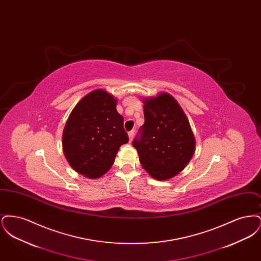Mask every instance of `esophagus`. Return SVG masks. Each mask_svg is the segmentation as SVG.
Returning <instances> with one entry per match:
<instances>
[{"label": "esophagus", "instance_id": "1", "mask_svg": "<svg viewBox=\"0 0 261 261\" xmlns=\"http://www.w3.org/2000/svg\"><path fill=\"white\" fill-rule=\"evenodd\" d=\"M134 135H135V131H134V130H132V131H130V132L128 133L129 142H132V140H133V138H134Z\"/></svg>", "mask_w": 261, "mask_h": 261}]
</instances>
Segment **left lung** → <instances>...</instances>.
<instances>
[{
	"label": "left lung",
	"instance_id": "obj_1",
	"mask_svg": "<svg viewBox=\"0 0 261 261\" xmlns=\"http://www.w3.org/2000/svg\"><path fill=\"white\" fill-rule=\"evenodd\" d=\"M144 103L145 123L132 144L146 171L158 180H166L182 171L191 161L195 137L172 96L163 93Z\"/></svg>",
	"mask_w": 261,
	"mask_h": 261
}]
</instances>
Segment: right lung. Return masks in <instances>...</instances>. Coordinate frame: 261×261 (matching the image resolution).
<instances>
[{
	"label": "right lung",
	"instance_id": "obj_1",
	"mask_svg": "<svg viewBox=\"0 0 261 261\" xmlns=\"http://www.w3.org/2000/svg\"><path fill=\"white\" fill-rule=\"evenodd\" d=\"M128 141L116 100L99 89L76 105L64 127L62 146L75 171L94 179L112 167L118 149Z\"/></svg>",
	"mask_w": 261,
	"mask_h": 261
}]
</instances>
